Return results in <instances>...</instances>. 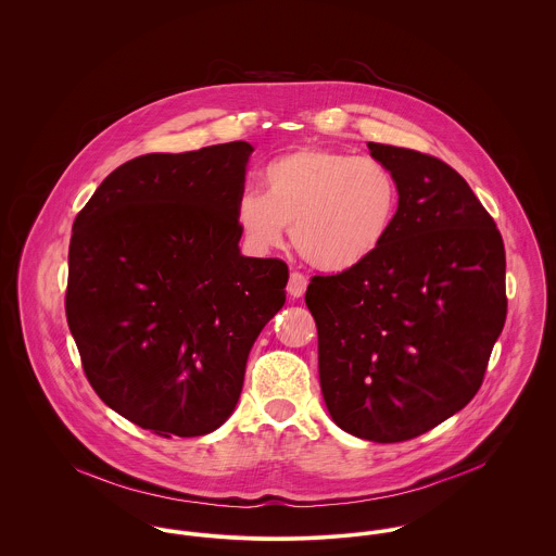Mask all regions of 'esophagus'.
<instances>
[{
  "mask_svg": "<svg viewBox=\"0 0 556 556\" xmlns=\"http://www.w3.org/2000/svg\"><path fill=\"white\" fill-rule=\"evenodd\" d=\"M306 287H308V280H306V276H304V274H300V271H293V274L289 276L287 293H289L291 298H302V295L306 293Z\"/></svg>",
  "mask_w": 556,
  "mask_h": 556,
  "instance_id": "34e87169",
  "label": "esophagus"
}]
</instances>
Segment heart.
<instances>
[{
  "label": "heart",
  "mask_w": 556,
  "mask_h": 556,
  "mask_svg": "<svg viewBox=\"0 0 556 556\" xmlns=\"http://www.w3.org/2000/svg\"><path fill=\"white\" fill-rule=\"evenodd\" d=\"M263 194L245 190L236 225L254 252L285 243L320 271L344 274L368 263L388 241L400 207L394 170L381 160L302 148L261 170Z\"/></svg>",
  "instance_id": "1"
}]
</instances>
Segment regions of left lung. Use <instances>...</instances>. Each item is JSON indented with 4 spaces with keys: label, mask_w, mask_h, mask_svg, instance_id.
<instances>
[{
    "label": "left lung",
    "mask_w": 556,
    "mask_h": 556,
    "mask_svg": "<svg viewBox=\"0 0 556 556\" xmlns=\"http://www.w3.org/2000/svg\"><path fill=\"white\" fill-rule=\"evenodd\" d=\"M368 150L396 175L394 229L362 267L315 276L306 306L331 419L353 437L400 443L476 396L507 315L505 248L450 164L383 143Z\"/></svg>",
    "instance_id": "left-lung-1"
}]
</instances>
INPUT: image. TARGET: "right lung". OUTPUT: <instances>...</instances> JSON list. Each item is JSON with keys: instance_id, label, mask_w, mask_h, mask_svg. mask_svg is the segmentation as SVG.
Listing matches in <instances>:
<instances>
[{"instance_id": "1", "label": "right lung", "mask_w": 556, "mask_h": 556, "mask_svg": "<svg viewBox=\"0 0 556 556\" xmlns=\"http://www.w3.org/2000/svg\"><path fill=\"white\" fill-rule=\"evenodd\" d=\"M252 152L233 141L128 160L73 225L66 317L85 377L166 439L229 419L248 353L287 300V263L239 250Z\"/></svg>"}]
</instances>
